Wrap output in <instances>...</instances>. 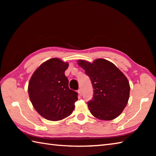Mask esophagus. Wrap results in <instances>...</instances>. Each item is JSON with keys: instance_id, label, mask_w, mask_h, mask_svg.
I'll use <instances>...</instances> for the list:
<instances>
[{"instance_id": "34e87169", "label": "esophagus", "mask_w": 156, "mask_h": 156, "mask_svg": "<svg viewBox=\"0 0 156 156\" xmlns=\"http://www.w3.org/2000/svg\"><path fill=\"white\" fill-rule=\"evenodd\" d=\"M78 93L79 95H80V96H82V94H83V91H82V89H78Z\"/></svg>"}]
</instances>
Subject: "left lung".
<instances>
[{"mask_svg": "<svg viewBox=\"0 0 156 156\" xmlns=\"http://www.w3.org/2000/svg\"><path fill=\"white\" fill-rule=\"evenodd\" d=\"M91 81L94 97L87 105L94 117L111 120L119 116L127 104L130 86L125 74L116 66L103 58L93 62L78 60Z\"/></svg>", "mask_w": 156, "mask_h": 156, "instance_id": "obj_1", "label": "left lung"}]
</instances>
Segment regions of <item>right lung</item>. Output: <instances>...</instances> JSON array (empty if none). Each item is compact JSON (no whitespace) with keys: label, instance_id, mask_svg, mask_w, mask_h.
Returning a JSON list of instances; mask_svg holds the SVG:
<instances>
[{"label":"right lung","instance_id":"1","mask_svg":"<svg viewBox=\"0 0 156 156\" xmlns=\"http://www.w3.org/2000/svg\"><path fill=\"white\" fill-rule=\"evenodd\" d=\"M69 63L51 58L39 66L28 84L31 102L42 117L51 121L64 119L72 114L78 93L69 88L65 72Z\"/></svg>","mask_w":156,"mask_h":156}]
</instances>
